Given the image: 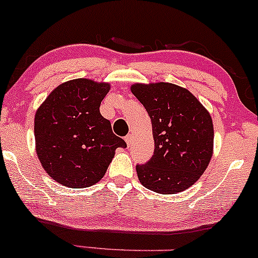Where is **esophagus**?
<instances>
[{
    "mask_svg": "<svg viewBox=\"0 0 258 258\" xmlns=\"http://www.w3.org/2000/svg\"><path fill=\"white\" fill-rule=\"evenodd\" d=\"M125 141H126L127 146H131V143L133 142V136L131 135V133H128V135L126 136V137H125Z\"/></svg>",
    "mask_w": 258,
    "mask_h": 258,
    "instance_id": "1",
    "label": "esophagus"
}]
</instances>
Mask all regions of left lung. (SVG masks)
<instances>
[{"instance_id":"8db88e82","label":"left lung","mask_w":258,"mask_h":258,"mask_svg":"<svg viewBox=\"0 0 258 258\" xmlns=\"http://www.w3.org/2000/svg\"><path fill=\"white\" fill-rule=\"evenodd\" d=\"M131 92L152 120L155 149L138 179L159 194H177L191 186L209 166L214 153L210 112L186 88L170 82L133 84Z\"/></svg>"}]
</instances>
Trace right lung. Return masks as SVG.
<instances>
[{"instance_id": "add662e5", "label": "right lung", "mask_w": 258, "mask_h": 258, "mask_svg": "<svg viewBox=\"0 0 258 258\" xmlns=\"http://www.w3.org/2000/svg\"><path fill=\"white\" fill-rule=\"evenodd\" d=\"M110 84L90 79L63 82L35 114V146L49 177L68 188H87L103 178L117 148L126 142L112 133L99 106Z\"/></svg>"}]
</instances>
